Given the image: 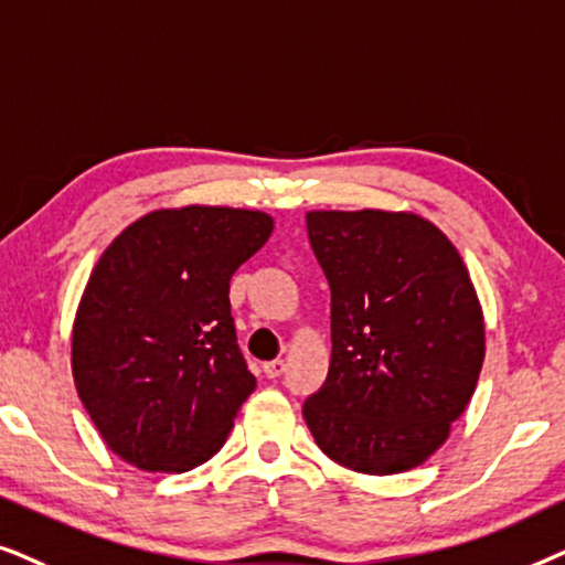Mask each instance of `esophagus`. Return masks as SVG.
<instances>
[{"instance_id": "esophagus-1", "label": "esophagus", "mask_w": 565, "mask_h": 565, "mask_svg": "<svg viewBox=\"0 0 565 565\" xmlns=\"http://www.w3.org/2000/svg\"><path fill=\"white\" fill-rule=\"evenodd\" d=\"M284 370H287V364H284V359H274V361H266V364H263V372H266L268 380L281 377Z\"/></svg>"}]
</instances>
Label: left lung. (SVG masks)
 I'll use <instances>...</instances> for the list:
<instances>
[{
    "label": "left lung",
    "mask_w": 565,
    "mask_h": 565,
    "mask_svg": "<svg viewBox=\"0 0 565 565\" xmlns=\"http://www.w3.org/2000/svg\"><path fill=\"white\" fill-rule=\"evenodd\" d=\"M330 284V370L305 420L330 460L366 476L426 462L476 393L486 356L470 274L441 230L405 212H310Z\"/></svg>",
    "instance_id": "1"
}]
</instances>
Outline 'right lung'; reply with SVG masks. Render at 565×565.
Masks as SVG:
<instances>
[{
    "mask_svg": "<svg viewBox=\"0 0 565 565\" xmlns=\"http://www.w3.org/2000/svg\"><path fill=\"white\" fill-rule=\"evenodd\" d=\"M270 230L268 214L247 209H160L100 255L74 320L72 372L120 460L185 472L227 441L255 390L230 278Z\"/></svg>",
    "mask_w": 565,
    "mask_h": 565,
    "instance_id": "obj_1",
    "label": "right lung"
}]
</instances>
